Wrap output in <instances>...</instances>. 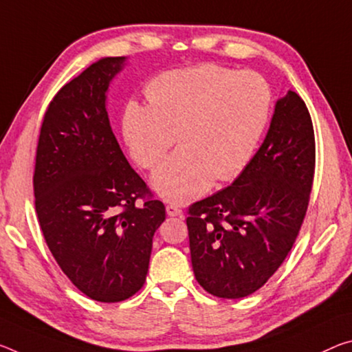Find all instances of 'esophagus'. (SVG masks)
<instances>
[{"label": "esophagus", "instance_id": "esophagus-1", "mask_svg": "<svg viewBox=\"0 0 352 352\" xmlns=\"http://www.w3.org/2000/svg\"><path fill=\"white\" fill-rule=\"evenodd\" d=\"M166 213H167V216H172V217H182L183 216V211L175 205H167L166 206Z\"/></svg>", "mask_w": 352, "mask_h": 352}]
</instances>
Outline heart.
Segmentation results:
<instances>
[{
    "instance_id": "obj_1",
    "label": "heart",
    "mask_w": 352,
    "mask_h": 352,
    "mask_svg": "<svg viewBox=\"0 0 352 352\" xmlns=\"http://www.w3.org/2000/svg\"><path fill=\"white\" fill-rule=\"evenodd\" d=\"M148 104L128 103L125 141L139 166L153 169L177 142L180 150L152 175L170 204H188L219 182L236 178L270 120L271 89L255 72L200 64L163 72L146 87Z\"/></svg>"
}]
</instances>
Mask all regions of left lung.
<instances>
[{
	"mask_svg": "<svg viewBox=\"0 0 352 352\" xmlns=\"http://www.w3.org/2000/svg\"><path fill=\"white\" fill-rule=\"evenodd\" d=\"M314 174L309 109L288 91L276 102L265 141L236 180L189 208L192 271L205 292L238 299L265 285L296 241Z\"/></svg>",
	"mask_w": 352,
	"mask_h": 352,
	"instance_id": "8db88e82",
	"label": "left lung"
}]
</instances>
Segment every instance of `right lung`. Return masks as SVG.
Instances as JSON below:
<instances>
[{
	"mask_svg": "<svg viewBox=\"0 0 352 352\" xmlns=\"http://www.w3.org/2000/svg\"><path fill=\"white\" fill-rule=\"evenodd\" d=\"M125 56L102 58L50 103L38 136L36 213L43 238L72 283L98 302H120L146 282L163 202L128 163L106 98Z\"/></svg>",
	"mask_w": 352,
	"mask_h": 352,
	"instance_id": "obj_1",
	"label": "right lung"
}]
</instances>
